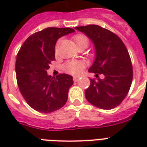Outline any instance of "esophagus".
<instances>
[{
  "label": "esophagus",
  "mask_w": 147,
  "mask_h": 147,
  "mask_svg": "<svg viewBox=\"0 0 147 147\" xmlns=\"http://www.w3.org/2000/svg\"><path fill=\"white\" fill-rule=\"evenodd\" d=\"M79 79H80V77H79V76H74L73 77V81H74V82H77V81L79 80Z\"/></svg>",
  "instance_id": "obj_1"
}]
</instances>
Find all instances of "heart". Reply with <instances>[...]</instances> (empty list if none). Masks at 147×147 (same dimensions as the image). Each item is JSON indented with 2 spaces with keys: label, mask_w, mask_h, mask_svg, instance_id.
I'll return each mask as SVG.
<instances>
[{
  "label": "heart",
  "mask_w": 147,
  "mask_h": 147,
  "mask_svg": "<svg viewBox=\"0 0 147 147\" xmlns=\"http://www.w3.org/2000/svg\"><path fill=\"white\" fill-rule=\"evenodd\" d=\"M75 45L77 48H86L89 45V38L83 34H78L72 37ZM84 68V64L80 61H70L66 62L63 66V69L67 73L71 75H79Z\"/></svg>",
  "instance_id": "obj_1"
}]
</instances>
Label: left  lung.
Wrapping results in <instances>:
<instances>
[{"label": "left lung", "mask_w": 147, "mask_h": 147, "mask_svg": "<svg viewBox=\"0 0 147 147\" xmlns=\"http://www.w3.org/2000/svg\"><path fill=\"white\" fill-rule=\"evenodd\" d=\"M94 44L95 61L89 71L98 80H90L85 91L86 100L98 108L111 109L120 105L129 91L133 78L132 64L123 41L116 34L98 25L77 27ZM103 74L104 79L98 78Z\"/></svg>", "instance_id": "1"}]
</instances>
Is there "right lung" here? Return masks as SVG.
I'll return each instance as SVG.
<instances>
[{
	"instance_id": "add662e5",
	"label": "right lung",
	"mask_w": 147,
	"mask_h": 147,
	"mask_svg": "<svg viewBox=\"0 0 147 147\" xmlns=\"http://www.w3.org/2000/svg\"><path fill=\"white\" fill-rule=\"evenodd\" d=\"M69 27H48L31 34L18 52L16 73L19 89L24 100L34 110L49 113L62 108L73 84L72 76L59 74L52 77L47 70L55 60L58 38L74 32Z\"/></svg>"
}]
</instances>
